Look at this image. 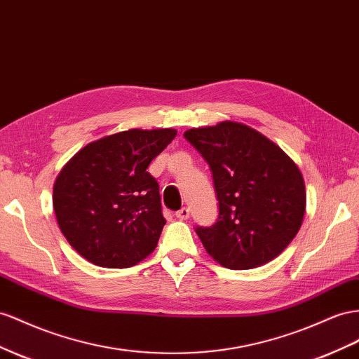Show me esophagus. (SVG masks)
<instances>
[{
  "instance_id": "obj_1",
  "label": "esophagus",
  "mask_w": 359,
  "mask_h": 359,
  "mask_svg": "<svg viewBox=\"0 0 359 359\" xmlns=\"http://www.w3.org/2000/svg\"><path fill=\"white\" fill-rule=\"evenodd\" d=\"M175 216L180 219V220H187L190 217V210L187 207H182L181 210H178L175 212Z\"/></svg>"
}]
</instances>
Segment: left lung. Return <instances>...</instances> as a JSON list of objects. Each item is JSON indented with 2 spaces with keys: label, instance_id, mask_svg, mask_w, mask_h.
<instances>
[{
  "label": "left lung",
  "instance_id": "1",
  "mask_svg": "<svg viewBox=\"0 0 359 359\" xmlns=\"http://www.w3.org/2000/svg\"><path fill=\"white\" fill-rule=\"evenodd\" d=\"M212 172L219 219L196 228L220 266L246 270L276 258L302 225L306 191L297 164L264 134L224 121L184 133Z\"/></svg>",
  "mask_w": 359,
  "mask_h": 359
}]
</instances>
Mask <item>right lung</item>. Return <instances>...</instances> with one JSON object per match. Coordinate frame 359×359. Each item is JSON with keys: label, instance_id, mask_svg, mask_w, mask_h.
Instances as JSON below:
<instances>
[{"label": "right lung", "instance_id": "1", "mask_svg": "<svg viewBox=\"0 0 359 359\" xmlns=\"http://www.w3.org/2000/svg\"><path fill=\"white\" fill-rule=\"evenodd\" d=\"M177 130H128L86 144L57 175L53 207L69 245L95 266L125 269L157 248L166 219L149 163Z\"/></svg>", "mask_w": 359, "mask_h": 359}]
</instances>
